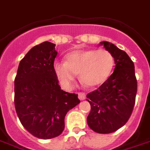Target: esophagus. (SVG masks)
<instances>
[{
  "label": "esophagus",
  "mask_w": 150,
  "mask_h": 150,
  "mask_svg": "<svg viewBox=\"0 0 150 150\" xmlns=\"http://www.w3.org/2000/svg\"><path fill=\"white\" fill-rule=\"evenodd\" d=\"M78 98H79V100H83V99H85V94H84V93H78Z\"/></svg>",
  "instance_id": "esophagus-1"
}]
</instances>
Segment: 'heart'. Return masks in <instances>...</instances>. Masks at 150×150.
Returning <instances> with one entry per match:
<instances>
[{
    "label": "heart",
    "instance_id": "obj_1",
    "mask_svg": "<svg viewBox=\"0 0 150 150\" xmlns=\"http://www.w3.org/2000/svg\"><path fill=\"white\" fill-rule=\"evenodd\" d=\"M113 66V57L107 50H75L66 56V62H54L53 71L65 89L72 88L76 74L87 87L93 88L108 79Z\"/></svg>",
    "mask_w": 150,
    "mask_h": 150
}]
</instances>
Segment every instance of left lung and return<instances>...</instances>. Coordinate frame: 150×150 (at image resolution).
I'll return each mask as SVG.
<instances>
[{"instance_id": "obj_1", "label": "left lung", "mask_w": 150, "mask_h": 150, "mask_svg": "<svg viewBox=\"0 0 150 150\" xmlns=\"http://www.w3.org/2000/svg\"><path fill=\"white\" fill-rule=\"evenodd\" d=\"M114 58L116 67L108 79L87 94L91 111L87 117L89 128L100 134L117 131L126 124L135 106L137 81L134 63L126 53L109 42H100Z\"/></svg>"}]
</instances>
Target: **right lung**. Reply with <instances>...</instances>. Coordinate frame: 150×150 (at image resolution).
<instances>
[{
	"label": "right lung",
	"mask_w": 150,
	"mask_h": 150,
	"mask_svg": "<svg viewBox=\"0 0 150 150\" xmlns=\"http://www.w3.org/2000/svg\"><path fill=\"white\" fill-rule=\"evenodd\" d=\"M55 46L44 42L32 47L19 62L15 79L16 113L24 128L39 139L61 135L67 113L80 103L78 94L63 91L58 84Z\"/></svg>",
	"instance_id": "1"
}]
</instances>
